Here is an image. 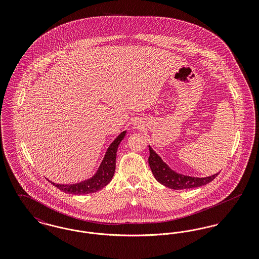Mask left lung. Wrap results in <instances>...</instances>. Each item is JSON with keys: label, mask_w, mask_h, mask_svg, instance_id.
<instances>
[{"label": "left lung", "mask_w": 259, "mask_h": 259, "mask_svg": "<svg viewBox=\"0 0 259 259\" xmlns=\"http://www.w3.org/2000/svg\"><path fill=\"white\" fill-rule=\"evenodd\" d=\"M148 148H149L148 164L151 169V172L158 183L169 188L179 190V189H188V188L202 186L213 181L219 175V172H217L212 176L206 177V178H195V177H189V176H185V175L176 172L161 159L160 156L150 148V146H148Z\"/></svg>", "instance_id": "1"}]
</instances>
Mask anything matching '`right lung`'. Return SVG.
Returning a JSON list of instances; mask_svg holds the SVG:
<instances>
[{
    "label": "right lung",
    "mask_w": 259,
    "mask_h": 259,
    "mask_svg": "<svg viewBox=\"0 0 259 259\" xmlns=\"http://www.w3.org/2000/svg\"><path fill=\"white\" fill-rule=\"evenodd\" d=\"M125 135H126V131L121 132L111 143L109 148L107 149L104 159L99 166L97 172L92 178L80 183L73 184V185H59V184L51 183L50 181V183L63 192L69 193V194L77 195V194H88V193L97 192L111 182L114 175L116 151Z\"/></svg>",
    "instance_id": "1"
}]
</instances>
